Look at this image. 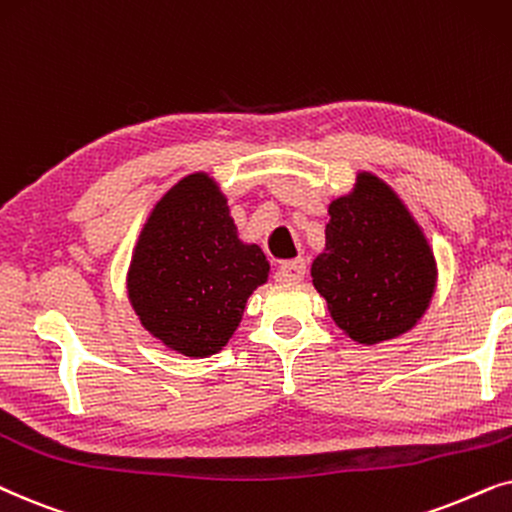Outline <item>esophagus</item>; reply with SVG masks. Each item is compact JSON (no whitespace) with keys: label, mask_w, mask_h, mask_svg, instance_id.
<instances>
[{"label":"esophagus","mask_w":512,"mask_h":512,"mask_svg":"<svg viewBox=\"0 0 512 512\" xmlns=\"http://www.w3.org/2000/svg\"><path fill=\"white\" fill-rule=\"evenodd\" d=\"M306 274V262L304 260H292V262H285L278 267L276 271V281L278 283H299Z\"/></svg>","instance_id":"1"}]
</instances>
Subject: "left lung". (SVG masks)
Returning a JSON list of instances; mask_svg holds the SVG:
<instances>
[{
  "label": "left lung",
  "instance_id": "obj_1",
  "mask_svg": "<svg viewBox=\"0 0 512 512\" xmlns=\"http://www.w3.org/2000/svg\"><path fill=\"white\" fill-rule=\"evenodd\" d=\"M327 213L325 248L311 278L332 320L365 346L410 332L438 285L433 248L410 208L381 177L360 170Z\"/></svg>",
  "mask_w": 512,
  "mask_h": 512
}]
</instances>
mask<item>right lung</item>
Wrapping results in <instances>:
<instances>
[{"mask_svg":"<svg viewBox=\"0 0 512 512\" xmlns=\"http://www.w3.org/2000/svg\"><path fill=\"white\" fill-rule=\"evenodd\" d=\"M267 281L262 248L238 238L227 196L199 170L149 210L126 290L149 335L182 356L208 358L229 344L248 297Z\"/></svg>","mask_w":512,"mask_h":512,"instance_id":"obj_1","label":"right lung"}]
</instances>
